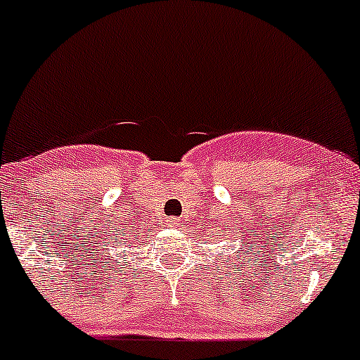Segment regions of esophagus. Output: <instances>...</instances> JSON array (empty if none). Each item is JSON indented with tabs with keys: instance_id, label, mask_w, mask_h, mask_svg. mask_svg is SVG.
<instances>
[{
	"instance_id": "34e87169",
	"label": "esophagus",
	"mask_w": 360,
	"mask_h": 360,
	"mask_svg": "<svg viewBox=\"0 0 360 360\" xmlns=\"http://www.w3.org/2000/svg\"><path fill=\"white\" fill-rule=\"evenodd\" d=\"M169 224H171L172 227H181L183 220H181V219H171V220H169Z\"/></svg>"
}]
</instances>
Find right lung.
<instances>
[{"mask_svg": "<svg viewBox=\"0 0 360 360\" xmlns=\"http://www.w3.org/2000/svg\"><path fill=\"white\" fill-rule=\"evenodd\" d=\"M122 231H124V229H122Z\"/></svg>", "mask_w": 360, "mask_h": 360, "instance_id": "right-lung-1", "label": "right lung"}]
</instances>
